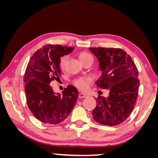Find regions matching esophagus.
Wrapping results in <instances>:
<instances>
[{
    "label": "esophagus",
    "instance_id": "1",
    "mask_svg": "<svg viewBox=\"0 0 158 158\" xmlns=\"http://www.w3.org/2000/svg\"><path fill=\"white\" fill-rule=\"evenodd\" d=\"M88 95L85 94L84 93H80L79 94V98H88Z\"/></svg>",
    "mask_w": 158,
    "mask_h": 158
}]
</instances>
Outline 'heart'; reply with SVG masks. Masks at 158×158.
I'll return each mask as SVG.
<instances>
[{"label": "heart", "mask_w": 158, "mask_h": 158, "mask_svg": "<svg viewBox=\"0 0 158 158\" xmlns=\"http://www.w3.org/2000/svg\"><path fill=\"white\" fill-rule=\"evenodd\" d=\"M78 57L82 64L87 60H94L93 56L90 53H89V52H85V51L81 52L78 55ZM67 60H68V55H64L63 56L60 57L59 65H60V67L62 69H64L65 68ZM92 78L90 77V76H81V77H78L74 80V84L79 89L82 90H86L89 88L91 82H92Z\"/></svg>", "instance_id": "heart-1"}]
</instances>
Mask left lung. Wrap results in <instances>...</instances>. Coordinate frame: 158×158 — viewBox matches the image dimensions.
Returning <instances> with one entry per match:
<instances>
[{"label": "left lung", "instance_id": "8db88e82", "mask_svg": "<svg viewBox=\"0 0 158 158\" xmlns=\"http://www.w3.org/2000/svg\"><path fill=\"white\" fill-rule=\"evenodd\" d=\"M98 57L102 75L98 88L109 91L108 98L98 95L92 111L94 120L105 126H115L131 115L138 97V70L131 56L122 49L92 47Z\"/></svg>", "mask_w": 158, "mask_h": 158}]
</instances>
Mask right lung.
<instances>
[{"label": "right lung", "mask_w": 158, "mask_h": 158, "mask_svg": "<svg viewBox=\"0 0 158 158\" xmlns=\"http://www.w3.org/2000/svg\"><path fill=\"white\" fill-rule=\"evenodd\" d=\"M74 47L49 44L35 51L26 67L23 82L28 108L38 120L56 125L64 121L77 103L78 92L72 85L56 94L51 82L60 76V58Z\"/></svg>", "instance_id": "right-lung-1"}]
</instances>
